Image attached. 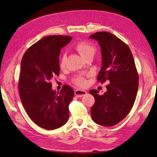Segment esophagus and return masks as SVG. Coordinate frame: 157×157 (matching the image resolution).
<instances>
[{"mask_svg":"<svg viewBox=\"0 0 157 157\" xmlns=\"http://www.w3.org/2000/svg\"><path fill=\"white\" fill-rule=\"evenodd\" d=\"M87 94V92L83 90H76L75 91V95L77 97H82L85 96Z\"/></svg>","mask_w":157,"mask_h":157,"instance_id":"1","label":"esophagus"}]
</instances>
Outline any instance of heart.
<instances>
[{
	"label": "heart",
	"mask_w": 157,
	"mask_h": 157,
	"mask_svg": "<svg viewBox=\"0 0 157 157\" xmlns=\"http://www.w3.org/2000/svg\"><path fill=\"white\" fill-rule=\"evenodd\" d=\"M75 49L77 50L78 54L81 56L82 58L86 59L89 57H93L96 52V48L95 46L87 41H80L76 44L75 46ZM65 61H66V54L63 53L61 55L59 58V65L61 67H64L65 65ZM73 81L75 84L79 86H84L86 85V80L82 76H78L74 78Z\"/></svg>",
	"instance_id": "b5f03b06"
}]
</instances>
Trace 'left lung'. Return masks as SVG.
<instances>
[{
  "label": "left lung",
  "mask_w": 157,
  "mask_h": 157,
  "mask_svg": "<svg viewBox=\"0 0 157 157\" xmlns=\"http://www.w3.org/2000/svg\"><path fill=\"white\" fill-rule=\"evenodd\" d=\"M90 38L96 40L101 47L102 63L98 81L110 82L103 95H99L97 90H90L95 98L92 118L98 124L112 126L124 119L134 105L139 85L138 73L130 48L118 37L102 31Z\"/></svg>",
  "instance_id": "obj_1"
}]
</instances>
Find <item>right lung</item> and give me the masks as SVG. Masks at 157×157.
I'll use <instances>...</instances> for the list:
<instances>
[{"label": "right lung", "instance_id": "add662e5", "mask_svg": "<svg viewBox=\"0 0 157 157\" xmlns=\"http://www.w3.org/2000/svg\"><path fill=\"white\" fill-rule=\"evenodd\" d=\"M72 39L65 35L47 36L27 50L21 62L19 93L27 115L45 130L63 126L69 117L74 90L64 85L57 92L50 80L59 76L60 50Z\"/></svg>", "mask_w": 157, "mask_h": 157}]
</instances>
